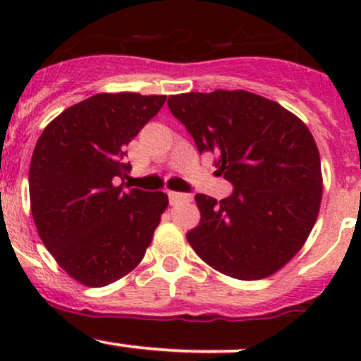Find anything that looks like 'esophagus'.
I'll return each instance as SVG.
<instances>
[{"label":"esophagus","mask_w":361,"mask_h":361,"mask_svg":"<svg viewBox=\"0 0 361 361\" xmlns=\"http://www.w3.org/2000/svg\"><path fill=\"white\" fill-rule=\"evenodd\" d=\"M169 204L171 205H178L181 202H190L192 200V195H186V193H180V192H169Z\"/></svg>","instance_id":"1"}]
</instances>
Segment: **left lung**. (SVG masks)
<instances>
[{"mask_svg": "<svg viewBox=\"0 0 361 361\" xmlns=\"http://www.w3.org/2000/svg\"><path fill=\"white\" fill-rule=\"evenodd\" d=\"M198 152H215L233 193H197L202 219L186 234L217 271L238 280L270 276L288 263L316 224L321 157L305 123L250 91L217 90L168 98Z\"/></svg>", "mask_w": 361, "mask_h": 361, "instance_id": "obj_1", "label": "left lung"}]
</instances>
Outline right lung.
<instances>
[{"instance_id":"add662e5","label":"right lung","mask_w":361,"mask_h":361,"mask_svg":"<svg viewBox=\"0 0 361 361\" xmlns=\"http://www.w3.org/2000/svg\"><path fill=\"white\" fill-rule=\"evenodd\" d=\"M164 102L94 94L62 111L37 140L28 171L37 231L57 263L88 287L134 270L166 210V193L123 183L132 168L126 147Z\"/></svg>"}]
</instances>
